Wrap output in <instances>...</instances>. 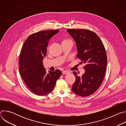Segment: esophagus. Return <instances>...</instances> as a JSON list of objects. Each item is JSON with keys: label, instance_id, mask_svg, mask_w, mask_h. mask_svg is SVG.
I'll use <instances>...</instances> for the list:
<instances>
[{"label": "esophagus", "instance_id": "34e87169", "mask_svg": "<svg viewBox=\"0 0 126 126\" xmlns=\"http://www.w3.org/2000/svg\"><path fill=\"white\" fill-rule=\"evenodd\" d=\"M69 71H68L67 70H63V71H62V73L63 74H68V73H69Z\"/></svg>", "mask_w": 126, "mask_h": 126}]
</instances>
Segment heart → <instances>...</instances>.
<instances>
[{"mask_svg": "<svg viewBox=\"0 0 126 126\" xmlns=\"http://www.w3.org/2000/svg\"><path fill=\"white\" fill-rule=\"evenodd\" d=\"M70 41V40H68V39H65V40H63V41Z\"/></svg>", "mask_w": 126, "mask_h": 126, "instance_id": "heart-1", "label": "heart"}]
</instances>
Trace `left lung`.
I'll use <instances>...</instances> for the list:
<instances>
[{
    "instance_id": "obj_1",
    "label": "left lung",
    "mask_w": 126,
    "mask_h": 126,
    "mask_svg": "<svg viewBox=\"0 0 126 126\" xmlns=\"http://www.w3.org/2000/svg\"><path fill=\"white\" fill-rule=\"evenodd\" d=\"M68 32L75 40L77 57L85 66V73L76 77L72 90L77 95L87 97L95 93L101 86L107 67V56L105 47L98 36L88 29H68Z\"/></svg>"
}]
</instances>
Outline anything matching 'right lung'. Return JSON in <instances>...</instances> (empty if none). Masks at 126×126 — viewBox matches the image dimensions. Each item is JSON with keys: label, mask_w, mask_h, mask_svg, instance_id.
Masks as SVG:
<instances>
[{"label": "right lung", "mask_w": 126, "mask_h": 126, "mask_svg": "<svg viewBox=\"0 0 126 126\" xmlns=\"http://www.w3.org/2000/svg\"><path fill=\"white\" fill-rule=\"evenodd\" d=\"M58 32V30H42L31 34L25 41L20 53V75L30 90L38 96L51 92L62 74L58 69L47 72L43 65L49 40Z\"/></svg>", "instance_id": "add662e5"}]
</instances>
